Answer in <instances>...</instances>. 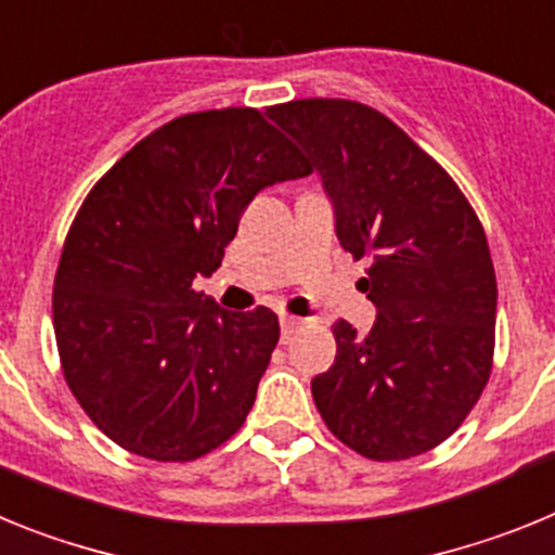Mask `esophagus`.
Listing matches in <instances>:
<instances>
[{"instance_id":"esophagus-1","label":"esophagus","mask_w":555,"mask_h":555,"mask_svg":"<svg viewBox=\"0 0 555 555\" xmlns=\"http://www.w3.org/2000/svg\"><path fill=\"white\" fill-rule=\"evenodd\" d=\"M300 325H302L300 317H281V331H283V338L292 336V333L297 331V327H300Z\"/></svg>"}]
</instances>
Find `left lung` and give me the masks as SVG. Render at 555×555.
I'll list each match as a JSON object with an SVG mask.
<instances>
[{
  "mask_svg": "<svg viewBox=\"0 0 555 555\" xmlns=\"http://www.w3.org/2000/svg\"><path fill=\"white\" fill-rule=\"evenodd\" d=\"M311 155L336 235L366 258L377 322H333L336 361L311 380L338 442L372 461L428 453L459 430L492 375L498 281L464 191L389 116L352 100L269 107Z\"/></svg>",
  "mask_w": 555,
  "mask_h": 555,
  "instance_id": "obj_1",
  "label": "left lung"
}]
</instances>
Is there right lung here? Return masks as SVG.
Segmentation results:
<instances>
[{
    "mask_svg": "<svg viewBox=\"0 0 555 555\" xmlns=\"http://www.w3.org/2000/svg\"><path fill=\"white\" fill-rule=\"evenodd\" d=\"M311 175L255 107L185 113L96 180L52 292L57 356L91 423L135 455L194 461L242 428L281 325L191 286L222 267L261 189Z\"/></svg>",
    "mask_w": 555,
    "mask_h": 555,
    "instance_id": "1",
    "label": "right lung"
}]
</instances>
